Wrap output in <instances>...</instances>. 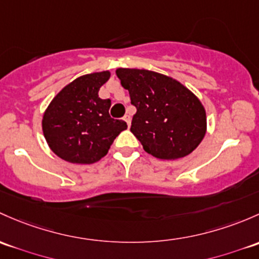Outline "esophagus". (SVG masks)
<instances>
[{
	"label": "esophagus",
	"instance_id": "1",
	"mask_svg": "<svg viewBox=\"0 0 259 259\" xmlns=\"http://www.w3.org/2000/svg\"><path fill=\"white\" fill-rule=\"evenodd\" d=\"M124 120L127 124V126H130V124H132V118H130V115H125Z\"/></svg>",
	"mask_w": 259,
	"mask_h": 259
}]
</instances>
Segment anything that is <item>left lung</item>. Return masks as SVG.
<instances>
[{"instance_id":"1","label":"left lung","mask_w":259,"mask_h":259,"mask_svg":"<svg viewBox=\"0 0 259 259\" xmlns=\"http://www.w3.org/2000/svg\"><path fill=\"white\" fill-rule=\"evenodd\" d=\"M116 75L137 108L130 132L161 160L187 156L207 130L202 103L179 80L148 69L118 68Z\"/></svg>"}]
</instances>
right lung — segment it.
Returning a JSON list of instances; mask_svg holds the SVG:
<instances>
[{
  "mask_svg": "<svg viewBox=\"0 0 259 259\" xmlns=\"http://www.w3.org/2000/svg\"><path fill=\"white\" fill-rule=\"evenodd\" d=\"M109 78V70L81 75L52 99L43 114L42 130L58 157L72 164H94L127 127L125 121L110 118V100L98 95Z\"/></svg>",
  "mask_w": 259,
  "mask_h": 259,
  "instance_id": "obj_1",
  "label": "right lung"
}]
</instances>
